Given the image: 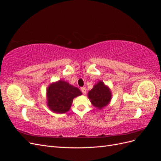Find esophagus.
Segmentation results:
<instances>
[{"label":"esophagus","mask_w":161,"mask_h":161,"mask_svg":"<svg viewBox=\"0 0 161 161\" xmlns=\"http://www.w3.org/2000/svg\"><path fill=\"white\" fill-rule=\"evenodd\" d=\"M81 91H82V93H83L84 95H85L86 94V92L85 87H82V88H81Z\"/></svg>","instance_id":"1"}]
</instances>
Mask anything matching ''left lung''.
<instances>
[{
    "mask_svg": "<svg viewBox=\"0 0 161 161\" xmlns=\"http://www.w3.org/2000/svg\"><path fill=\"white\" fill-rule=\"evenodd\" d=\"M88 97L91 103L100 109L109 104L111 93L108 87L103 82L99 81L89 92Z\"/></svg>",
    "mask_w": 161,
    "mask_h": 161,
    "instance_id": "obj_1",
    "label": "left lung"
}]
</instances>
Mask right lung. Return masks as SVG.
I'll use <instances>...</instances> for the list:
<instances>
[{
  "label": "right lung",
  "instance_id": "right-lung-1",
  "mask_svg": "<svg viewBox=\"0 0 161 161\" xmlns=\"http://www.w3.org/2000/svg\"><path fill=\"white\" fill-rule=\"evenodd\" d=\"M82 94L77 87L67 82L59 80L48 86L47 90V105L53 112L64 114L69 111L73 99Z\"/></svg>",
  "mask_w": 161,
  "mask_h": 161
}]
</instances>
